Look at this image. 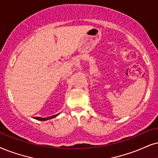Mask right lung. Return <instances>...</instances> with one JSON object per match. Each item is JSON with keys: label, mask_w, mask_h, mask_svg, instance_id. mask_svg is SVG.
<instances>
[{"label": "right lung", "mask_w": 158, "mask_h": 158, "mask_svg": "<svg viewBox=\"0 0 158 158\" xmlns=\"http://www.w3.org/2000/svg\"><path fill=\"white\" fill-rule=\"evenodd\" d=\"M58 114H55V115H53L52 116V117H46V118H41V117H35V119H38V120H41V121H44V120H47V119H52V118H54V117H57V116Z\"/></svg>", "instance_id": "right-lung-1"}]
</instances>
